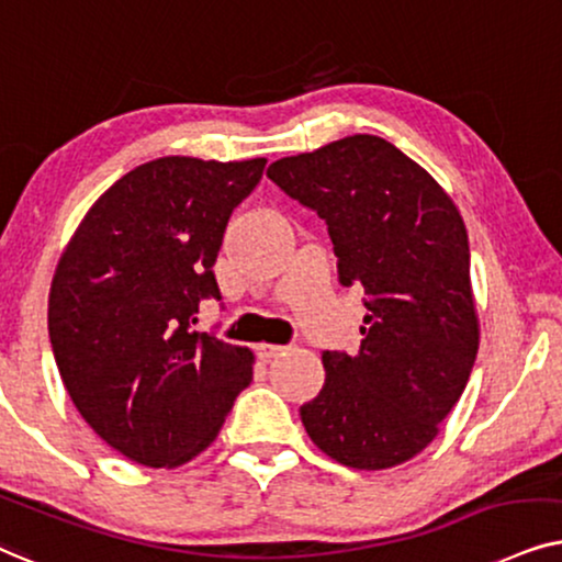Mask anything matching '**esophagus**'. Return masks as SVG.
I'll list each match as a JSON object with an SVG mask.
<instances>
[{"instance_id": "esophagus-1", "label": "esophagus", "mask_w": 562, "mask_h": 562, "mask_svg": "<svg viewBox=\"0 0 562 562\" xmlns=\"http://www.w3.org/2000/svg\"><path fill=\"white\" fill-rule=\"evenodd\" d=\"M282 351H285V347H280V344H259L257 347V355L265 359V362H269V359L280 357Z\"/></svg>"}]
</instances>
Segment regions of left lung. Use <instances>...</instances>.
Masks as SVG:
<instances>
[{
	"mask_svg": "<svg viewBox=\"0 0 562 562\" xmlns=\"http://www.w3.org/2000/svg\"><path fill=\"white\" fill-rule=\"evenodd\" d=\"M267 177L326 221L339 282L368 295L357 355H321L326 383L301 406L305 431L347 468L401 465L439 434L481 344L458 205L368 133L277 159Z\"/></svg>",
	"mask_w": 562,
	"mask_h": 562,
	"instance_id": "obj_1",
	"label": "left lung"
}]
</instances>
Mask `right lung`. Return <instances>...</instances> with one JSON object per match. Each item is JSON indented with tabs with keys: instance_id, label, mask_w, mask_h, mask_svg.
I'll use <instances>...</instances> for the list:
<instances>
[{
	"instance_id": "right-lung-1",
	"label": "right lung",
	"mask_w": 562,
	"mask_h": 562,
	"mask_svg": "<svg viewBox=\"0 0 562 562\" xmlns=\"http://www.w3.org/2000/svg\"><path fill=\"white\" fill-rule=\"evenodd\" d=\"M267 159L164 156L104 190L74 231L48 293L61 380L112 450L179 468L218 437L254 378V351L192 331L231 211Z\"/></svg>"
}]
</instances>
